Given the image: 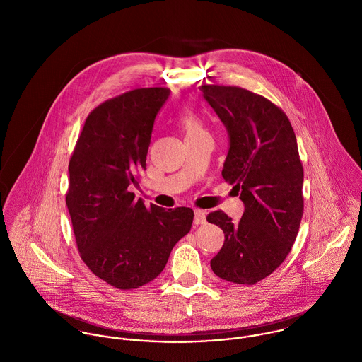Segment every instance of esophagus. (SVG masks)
Listing matches in <instances>:
<instances>
[{
    "instance_id": "esophagus-1",
    "label": "esophagus",
    "mask_w": 362,
    "mask_h": 362,
    "mask_svg": "<svg viewBox=\"0 0 362 362\" xmlns=\"http://www.w3.org/2000/svg\"><path fill=\"white\" fill-rule=\"evenodd\" d=\"M195 217H194V223L198 226V224H205L206 223V214L204 210H195Z\"/></svg>"
}]
</instances>
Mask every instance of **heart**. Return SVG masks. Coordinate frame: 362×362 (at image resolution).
<instances>
[{"mask_svg": "<svg viewBox=\"0 0 362 362\" xmlns=\"http://www.w3.org/2000/svg\"><path fill=\"white\" fill-rule=\"evenodd\" d=\"M181 125L187 134V136H195L199 134L205 132V128L202 125V121L199 119V117L192 112V111H187L182 114L181 117Z\"/></svg>", "mask_w": 362, "mask_h": 362, "instance_id": "heart-1", "label": "heart"}]
</instances>
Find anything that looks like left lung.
Masks as SVG:
<instances>
[{"instance_id":"8db88e82","label":"left lung","mask_w":362,"mask_h":362,"mask_svg":"<svg viewBox=\"0 0 362 362\" xmlns=\"http://www.w3.org/2000/svg\"><path fill=\"white\" fill-rule=\"evenodd\" d=\"M201 90L230 139L221 175L245 207L238 223L221 210L207 214L224 233L210 266L223 280L251 286L283 263L298 234L304 168L296 134L283 110L260 95L238 86Z\"/></svg>"}]
</instances>
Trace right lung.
Masks as SVG:
<instances>
[{
    "label": "right lung",
    "instance_id": "1",
    "mask_svg": "<svg viewBox=\"0 0 362 362\" xmlns=\"http://www.w3.org/2000/svg\"><path fill=\"white\" fill-rule=\"evenodd\" d=\"M168 96L167 88H145L98 105L69 160L65 201L81 258L119 290L156 279L192 226L191 207L148 209L131 192L136 173L146 168L156 115Z\"/></svg>",
    "mask_w": 362,
    "mask_h": 362
}]
</instances>
